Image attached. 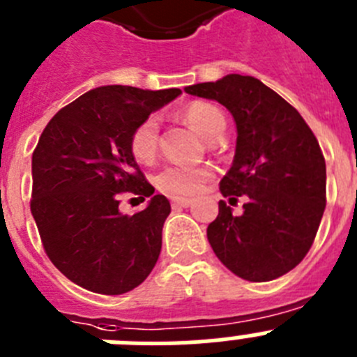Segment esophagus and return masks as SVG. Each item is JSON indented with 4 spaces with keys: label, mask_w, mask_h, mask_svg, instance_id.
<instances>
[{
    "label": "esophagus",
    "mask_w": 357,
    "mask_h": 357,
    "mask_svg": "<svg viewBox=\"0 0 357 357\" xmlns=\"http://www.w3.org/2000/svg\"><path fill=\"white\" fill-rule=\"evenodd\" d=\"M193 204V202L189 200V198H182V197H173L172 198V206L175 207V209H178V207H189Z\"/></svg>",
    "instance_id": "34e87169"
}]
</instances>
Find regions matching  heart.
<instances>
[{
	"label": "heart",
	"mask_w": 357,
	"mask_h": 357,
	"mask_svg": "<svg viewBox=\"0 0 357 357\" xmlns=\"http://www.w3.org/2000/svg\"><path fill=\"white\" fill-rule=\"evenodd\" d=\"M184 119L189 127L204 139L216 141L225 132V116L216 105L207 102H193L184 109ZM159 148V121L150 116L134 128L130 135V151L135 160L151 162ZM211 176V169L204 166H169L157 176L160 191L178 197H191L202 189L204 182Z\"/></svg>",
	"instance_id": "1"
}]
</instances>
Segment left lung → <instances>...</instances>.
Masks as SVG:
<instances>
[{"label": "left lung", "mask_w": 357, "mask_h": 357, "mask_svg": "<svg viewBox=\"0 0 357 357\" xmlns=\"http://www.w3.org/2000/svg\"><path fill=\"white\" fill-rule=\"evenodd\" d=\"M185 93L222 103L238 128L220 191L245 204L234 216L220 200L207 227L214 254L250 282L284 275L309 252L326 209V159L317 137L295 107L254 77L227 75Z\"/></svg>", "instance_id": "8db88e82"}]
</instances>
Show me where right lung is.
<instances>
[{
  "instance_id": "obj_1",
  "label": "right lung",
  "mask_w": 357,
  "mask_h": 357,
  "mask_svg": "<svg viewBox=\"0 0 357 357\" xmlns=\"http://www.w3.org/2000/svg\"><path fill=\"white\" fill-rule=\"evenodd\" d=\"M181 93L103 85L59 110L40 134L30 209L50 261L75 284L121 295L155 266L172 207L153 195L132 155L130 135ZM123 192L152 198L128 217L119 211Z\"/></svg>"
}]
</instances>
